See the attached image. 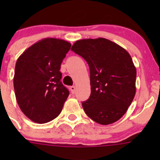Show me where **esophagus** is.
<instances>
[{
	"instance_id": "34e87169",
	"label": "esophagus",
	"mask_w": 160,
	"mask_h": 160,
	"mask_svg": "<svg viewBox=\"0 0 160 160\" xmlns=\"http://www.w3.org/2000/svg\"><path fill=\"white\" fill-rule=\"evenodd\" d=\"M70 89L71 93H72V94H74V93H75V92H76V87H75V86H72V87H70Z\"/></svg>"
}]
</instances>
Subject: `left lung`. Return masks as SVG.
<instances>
[{
    "mask_svg": "<svg viewBox=\"0 0 160 160\" xmlns=\"http://www.w3.org/2000/svg\"><path fill=\"white\" fill-rule=\"evenodd\" d=\"M71 50L90 68L91 93L82 102L87 115L101 125L117 122L128 110L136 90V69L129 53L104 38L78 40Z\"/></svg>",
    "mask_w": 160,
    "mask_h": 160,
    "instance_id": "left-lung-1",
    "label": "left lung"
}]
</instances>
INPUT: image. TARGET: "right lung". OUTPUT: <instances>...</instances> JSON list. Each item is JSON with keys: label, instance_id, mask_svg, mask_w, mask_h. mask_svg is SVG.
I'll list each match as a JSON object with an SVG mask.
<instances>
[{"label": "right lung", "instance_id": "right-lung-1", "mask_svg": "<svg viewBox=\"0 0 160 160\" xmlns=\"http://www.w3.org/2000/svg\"><path fill=\"white\" fill-rule=\"evenodd\" d=\"M70 47L65 40L44 38L18 59L14 76L16 100L32 122L46 123L60 114L70 93L61 82L59 70Z\"/></svg>", "mask_w": 160, "mask_h": 160}]
</instances>
